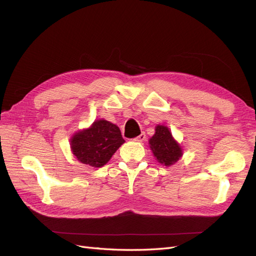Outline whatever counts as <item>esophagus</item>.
Masks as SVG:
<instances>
[{"label": "esophagus", "instance_id": "1", "mask_svg": "<svg viewBox=\"0 0 256 256\" xmlns=\"http://www.w3.org/2000/svg\"><path fill=\"white\" fill-rule=\"evenodd\" d=\"M146 138V136H145V134L144 132H142L140 136H136V138H134V140L136 141V142H143L144 140Z\"/></svg>", "mask_w": 256, "mask_h": 256}]
</instances>
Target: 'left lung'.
I'll list each match as a JSON object with an SVG mask.
<instances>
[{
  "instance_id": "1",
  "label": "left lung",
  "mask_w": 256,
  "mask_h": 256,
  "mask_svg": "<svg viewBox=\"0 0 256 256\" xmlns=\"http://www.w3.org/2000/svg\"><path fill=\"white\" fill-rule=\"evenodd\" d=\"M150 150L159 164L171 166L182 157V147L164 125H157L154 134L148 141Z\"/></svg>"
}]
</instances>
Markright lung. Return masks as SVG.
<instances>
[{
  "mask_svg": "<svg viewBox=\"0 0 256 256\" xmlns=\"http://www.w3.org/2000/svg\"><path fill=\"white\" fill-rule=\"evenodd\" d=\"M70 150L83 164L102 168L125 143L120 128L106 120H96L88 128L76 131L70 138Z\"/></svg>",
  "mask_w": 256,
  "mask_h": 256,
  "instance_id": "right-lung-1",
  "label": "right lung"
}]
</instances>
